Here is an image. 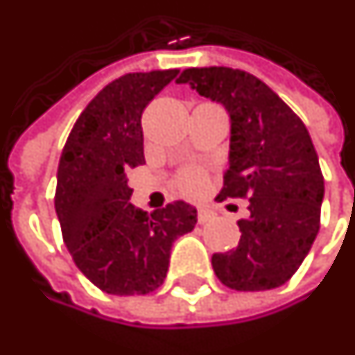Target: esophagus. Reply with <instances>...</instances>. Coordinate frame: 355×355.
Here are the masks:
<instances>
[{
	"mask_svg": "<svg viewBox=\"0 0 355 355\" xmlns=\"http://www.w3.org/2000/svg\"><path fill=\"white\" fill-rule=\"evenodd\" d=\"M211 219H213L211 209H207V207H200V209H198V220H200V225H203V223H209Z\"/></svg>",
	"mask_w": 355,
	"mask_h": 355,
	"instance_id": "esophagus-1",
	"label": "esophagus"
}]
</instances>
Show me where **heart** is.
Listing matches in <instances>:
<instances>
[{
	"instance_id": "1",
	"label": "heart",
	"mask_w": 355,
	"mask_h": 355,
	"mask_svg": "<svg viewBox=\"0 0 355 355\" xmlns=\"http://www.w3.org/2000/svg\"><path fill=\"white\" fill-rule=\"evenodd\" d=\"M205 186V173L200 167H186L178 173L177 188L184 196H198Z\"/></svg>"
}]
</instances>
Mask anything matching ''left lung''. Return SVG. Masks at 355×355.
<instances>
[{
  "instance_id": "left-lung-1",
  "label": "left lung",
  "mask_w": 355,
  "mask_h": 355,
  "mask_svg": "<svg viewBox=\"0 0 355 355\" xmlns=\"http://www.w3.org/2000/svg\"><path fill=\"white\" fill-rule=\"evenodd\" d=\"M178 83L217 101L230 117L229 169L217 200L248 198L240 242L211 265L225 286H281L298 271L319 232L324 180L302 119L257 76L229 67L186 69Z\"/></svg>"
}]
</instances>
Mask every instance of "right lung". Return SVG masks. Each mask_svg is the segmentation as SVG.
Returning <instances> with one entry per match:
<instances>
[{"mask_svg": "<svg viewBox=\"0 0 355 355\" xmlns=\"http://www.w3.org/2000/svg\"><path fill=\"white\" fill-rule=\"evenodd\" d=\"M177 74L128 73L107 84L76 119L59 159L55 211L65 246L84 277L107 294L159 288L173 242L198 223L194 205L180 200L152 215L128 202L126 171L146 163L142 111Z\"/></svg>", "mask_w": 355, "mask_h": 355, "instance_id": "right-lung-1", "label": "right lung"}]
</instances>
